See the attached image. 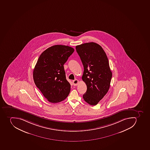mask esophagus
<instances>
[{
	"mask_svg": "<svg viewBox=\"0 0 150 150\" xmlns=\"http://www.w3.org/2000/svg\"><path fill=\"white\" fill-rule=\"evenodd\" d=\"M78 83H79V81L77 79H76L73 81V84L74 86H77V85L78 84Z\"/></svg>",
	"mask_w": 150,
	"mask_h": 150,
	"instance_id": "esophagus-1",
	"label": "esophagus"
}]
</instances>
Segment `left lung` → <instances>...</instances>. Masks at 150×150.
<instances>
[{"label": "left lung", "instance_id": "1", "mask_svg": "<svg viewBox=\"0 0 150 150\" xmlns=\"http://www.w3.org/2000/svg\"><path fill=\"white\" fill-rule=\"evenodd\" d=\"M76 48L84 68L82 80L87 86L83 99L88 104L95 105L110 88L112 73L108 59L102 47L94 42L76 45Z\"/></svg>", "mask_w": 150, "mask_h": 150}]
</instances>
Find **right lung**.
Returning a JSON list of instances; mask_svg holds the SVG:
<instances>
[{"label": "right lung", "mask_w": 150, "mask_h": 150, "mask_svg": "<svg viewBox=\"0 0 150 150\" xmlns=\"http://www.w3.org/2000/svg\"><path fill=\"white\" fill-rule=\"evenodd\" d=\"M74 52L71 47L54 45L42 53L33 71L35 85L49 102L57 103L69 94L71 86L66 79L64 64Z\"/></svg>", "instance_id": "obj_1"}]
</instances>
